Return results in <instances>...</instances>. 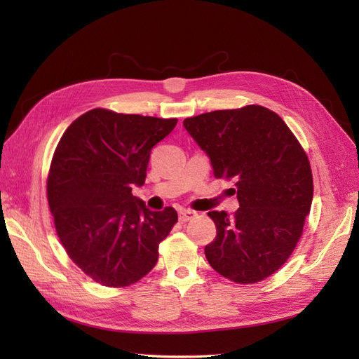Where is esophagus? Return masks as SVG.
Returning <instances> with one entry per match:
<instances>
[{
    "instance_id": "34e87169",
    "label": "esophagus",
    "mask_w": 359,
    "mask_h": 359,
    "mask_svg": "<svg viewBox=\"0 0 359 359\" xmlns=\"http://www.w3.org/2000/svg\"><path fill=\"white\" fill-rule=\"evenodd\" d=\"M194 215H196V212H194V211H190V210H181V211L178 212L180 222H189V220H191V219H193Z\"/></svg>"
}]
</instances>
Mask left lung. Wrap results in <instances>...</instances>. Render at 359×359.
<instances>
[{
    "instance_id": "8db88e82",
    "label": "left lung",
    "mask_w": 359,
    "mask_h": 359,
    "mask_svg": "<svg viewBox=\"0 0 359 359\" xmlns=\"http://www.w3.org/2000/svg\"><path fill=\"white\" fill-rule=\"evenodd\" d=\"M210 157L215 178L235 182L233 217L210 211L217 235L205 247L210 265L236 283L274 274L299 241L313 201L307 154L276 112L250 104L184 119Z\"/></svg>"
}]
</instances>
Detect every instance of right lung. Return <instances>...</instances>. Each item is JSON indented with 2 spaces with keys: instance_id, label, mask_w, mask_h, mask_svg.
I'll return each mask as SVG.
<instances>
[{
  "instance_id": "right-lung-1",
  "label": "right lung",
  "mask_w": 359,
  "mask_h": 359,
  "mask_svg": "<svg viewBox=\"0 0 359 359\" xmlns=\"http://www.w3.org/2000/svg\"><path fill=\"white\" fill-rule=\"evenodd\" d=\"M178 123L93 109L69 126L53 153L48 202L62 247L86 276L123 287L147 276L158 244L178 220L133 196L144 186L151 149Z\"/></svg>"
}]
</instances>
